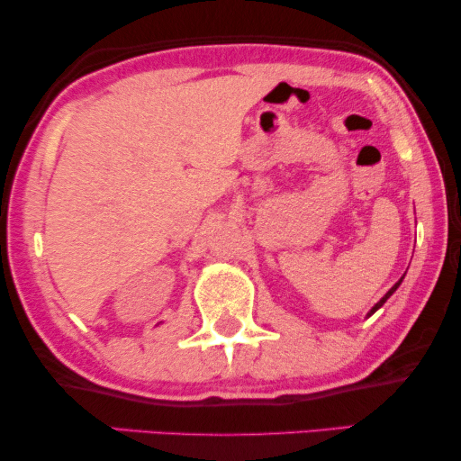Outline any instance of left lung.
Wrapping results in <instances>:
<instances>
[{
  "instance_id": "8db88e82",
  "label": "left lung",
  "mask_w": 461,
  "mask_h": 461,
  "mask_svg": "<svg viewBox=\"0 0 461 461\" xmlns=\"http://www.w3.org/2000/svg\"><path fill=\"white\" fill-rule=\"evenodd\" d=\"M401 281H402V279H401ZM401 281H399V283H396V285H394V287H393V289H390V292H388V294H386V295H384V298H382V300H380V302H377V304H375V306H374V308H371V312H369V314H374V312H375V311H377V308H380V306H382V304H384V302H386V300H388V298H390V295H393V294H394V292H396V287H399V285H401Z\"/></svg>"
}]
</instances>
